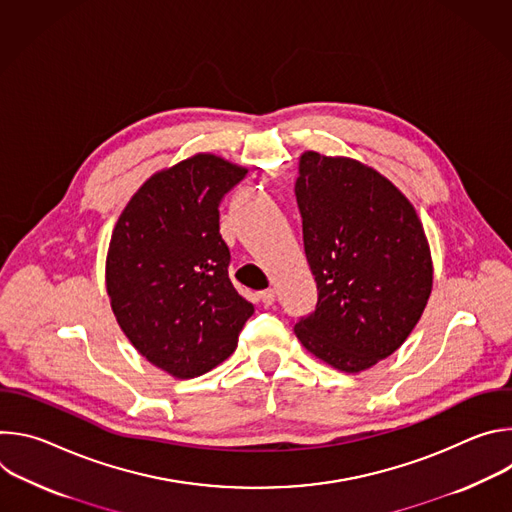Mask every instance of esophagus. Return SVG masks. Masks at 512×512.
I'll list each match as a JSON object with an SVG mask.
<instances>
[{"mask_svg":"<svg viewBox=\"0 0 512 512\" xmlns=\"http://www.w3.org/2000/svg\"><path fill=\"white\" fill-rule=\"evenodd\" d=\"M259 300L265 304V306H271L275 302V291L273 289H263L259 291Z\"/></svg>","mask_w":512,"mask_h":512,"instance_id":"obj_1","label":"esophagus"}]
</instances>
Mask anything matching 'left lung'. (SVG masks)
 Wrapping results in <instances>:
<instances>
[{
  "mask_svg": "<svg viewBox=\"0 0 512 512\" xmlns=\"http://www.w3.org/2000/svg\"><path fill=\"white\" fill-rule=\"evenodd\" d=\"M296 198L318 304L294 332L338 371L371 369L407 340L431 294L419 216L377 170L318 152L300 158Z\"/></svg>",
  "mask_w": 512,
  "mask_h": 512,
  "instance_id": "obj_1",
  "label": "left lung"
}]
</instances>
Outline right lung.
Wrapping results in <instances>:
<instances>
[{"instance_id": "obj_1", "label": "right lung", "mask_w": 512, "mask_h": 512, "mask_svg": "<svg viewBox=\"0 0 512 512\" xmlns=\"http://www.w3.org/2000/svg\"><path fill=\"white\" fill-rule=\"evenodd\" d=\"M247 168L196 154L154 174L113 229L105 281L117 324L158 369L194 379L227 360L255 312L229 279L218 206Z\"/></svg>"}]
</instances>
